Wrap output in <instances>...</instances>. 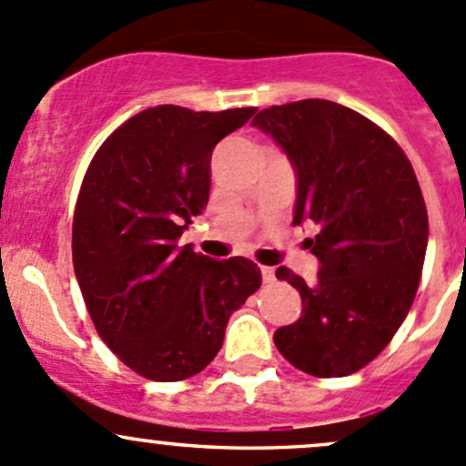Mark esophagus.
<instances>
[{
	"label": "esophagus",
	"mask_w": 466,
	"mask_h": 466,
	"mask_svg": "<svg viewBox=\"0 0 466 466\" xmlns=\"http://www.w3.org/2000/svg\"><path fill=\"white\" fill-rule=\"evenodd\" d=\"M260 273H262V280L265 282L276 280V271H273L271 267H260Z\"/></svg>",
	"instance_id": "obj_1"
}]
</instances>
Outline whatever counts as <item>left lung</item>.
Segmentation results:
<instances>
[{"mask_svg": "<svg viewBox=\"0 0 466 466\" xmlns=\"http://www.w3.org/2000/svg\"><path fill=\"white\" fill-rule=\"evenodd\" d=\"M296 172L294 224L314 222V285L287 267L303 311L273 343L299 370L345 377L361 370L404 323L424 267L429 218L404 150L381 127L332 100L273 105L253 118Z\"/></svg>", "mask_w": 466, "mask_h": 466, "instance_id": "1", "label": "left lung"}]
</instances>
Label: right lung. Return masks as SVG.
<instances>
[{
	"instance_id": "1",
	"label": "right lung",
	"mask_w": 466,
	"mask_h": 466,
	"mask_svg": "<svg viewBox=\"0 0 466 466\" xmlns=\"http://www.w3.org/2000/svg\"><path fill=\"white\" fill-rule=\"evenodd\" d=\"M253 114L143 109L98 147L83 179L71 248L85 305L107 348L152 381L204 370L262 282L247 258L213 260L177 244L208 204L215 146Z\"/></svg>"
}]
</instances>
